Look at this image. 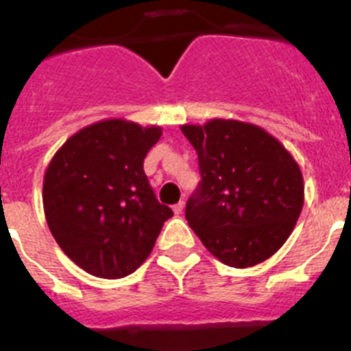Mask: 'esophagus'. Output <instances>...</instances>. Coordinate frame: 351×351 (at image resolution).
Returning <instances> with one entry per match:
<instances>
[{
    "mask_svg": "<svg viewBox=\"0 0 351 351\" xmlns=\"http://www.w3.org/2000/svg\"><path fill=\"white\" fill-rule=\"evenodd\" d=\"M182 210H184V202H179L173 206V213L176 214H182Z\"/></svg>",
    "mask_w": 351,
    "mask_h": 351,
    "instance_id": "obj_1",
    "label": "esophagus"
}]
</instances>
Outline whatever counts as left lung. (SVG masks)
<instances>
[{"instance_id": "8db88e82", "label": "left lung", "mask_w": 351, "mask_h": 351, "mask_svg": "<svg viewBox=\"0 0 351 351\" xmlns=\"http://www.w3.org/2000/svg\"><path fill=\"white\" fill-rule=\"evenodd\" d=\"M198 154L202 181L186 219L219 262L253 267L280 250L304 206L299 163L271 133L251 123L214 117L182 125Z\"/></svg>"}]
</instances>
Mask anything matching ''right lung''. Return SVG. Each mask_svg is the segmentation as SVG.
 Listing matches in <instances>:
<instances>
[{
	"instance_id": "add662e5",
	"label": "right lung",
	"mask_w": 351,
	"mask_h": 351,
	"mask_svg": "<svg viewBox=\"0 0 351 351\" xmlns=\"http://www.w3.org/2000/svg\"><path fill=\"white\" fill-rule=\"evenodd\" d=\"M161 126L114 117L84 126L43 176V213L64 255L105 280L137 271L173 213L154 197L144 158Z\"/></svg>"
}]
</instances>
